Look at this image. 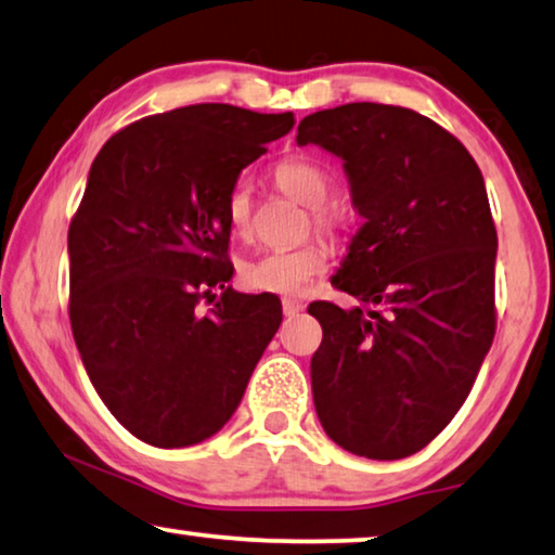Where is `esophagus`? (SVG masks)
<instances>
[{"label":"esophagus","mask_w":555,"mask_h":555,"mask_svg":"<svg viewBox=\"0 0 555 555\" xmlns=\"http://www.w3.org/2000/svg\"><path fill=\"white\" fill-rule=\"evenodd\" d=\"M302 310V302H297V300H291V297H287V300H283V312H285V318H295L297 312Z\"/></svg>","instance_id":"34e87169"}]
</instances>
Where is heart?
Listing matches in <instances>:
<instances>
[{
  "label": "heart",
  "instance_id": "1",
  "mask_svg": "<svg viewBox=\"0 0 555 555\" xmlns=\"http://www.w3.org/2000/svg\"><path fill=\"white\" fill-rule=\"evenodd\" d=\"M272 182L287 197L310 207L312 224L320 232L337 235L352 220V203L343 195H331L333 178L323 165L308 157H291L275 165ZM224 218L237 237H250L255 230L253 188L247 180H237L224 199ZM331 250L323 240H308L295 247H278L255 255L240 268V280L253 293L297 295L312 278L327 268Z\"/></svg>",
  "mask_w": 555,
  "mask_h": 555
}]
</instances>
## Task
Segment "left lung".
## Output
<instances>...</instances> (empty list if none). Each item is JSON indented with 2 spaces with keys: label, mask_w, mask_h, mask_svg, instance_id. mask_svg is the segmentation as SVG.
Returning <instances> with one entry per match:
<instances>
[{
  "label": "left lung",
  "mask_w": 555,
  "mask_h": 555,
  "mask_svg": "<svg viewBox=\"0 0 555 555\" xmlns=\"http://www.w3.org/2000/svg\"><path fill=\"white\" fill-rule=\"evenodd\" d=\"M297 144L343 159L363 228L333 275L358 300L312 302L315 411L345 451L398 461L465 403L495 335L498 235L483 175L451 132L392 104L308 115Z\"/></svg>",
  "instance_id": "8db88e82"
}]
</instances>
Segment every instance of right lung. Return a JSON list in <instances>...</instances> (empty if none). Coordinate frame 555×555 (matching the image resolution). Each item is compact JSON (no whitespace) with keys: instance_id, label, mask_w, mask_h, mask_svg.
Returning <instances> with one entry per match:
<instances>
[{"instance_id":"obj_1","label":"right lung","mask_w":555,"mask_h":555,"mask_svg":"<svg viewBox=\"0 0 555 555\" xmlns=\"http://www.w3.org/2000/svg\"><path fill=\"white\" fill-rule=\"evenodd\" d=\"M293 125V112L190 104L127 125L94 157L67 235L69 323L102 403L144 443L215 436L278 333L280 300L228 285L224 199Z\"/></svg>"}]
</instances>
